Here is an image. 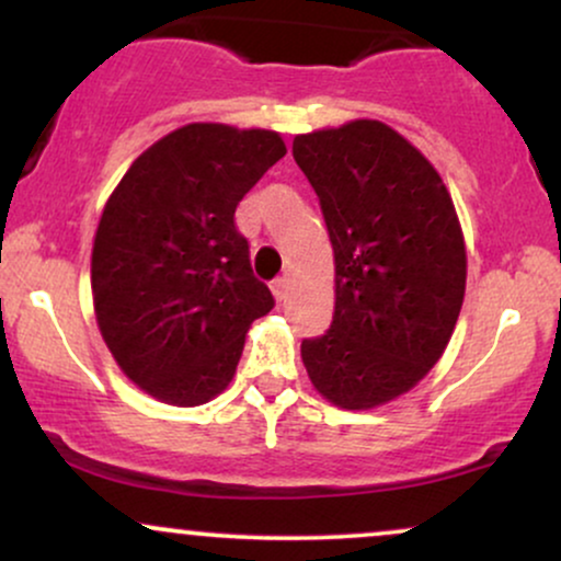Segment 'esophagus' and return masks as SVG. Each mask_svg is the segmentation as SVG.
Segmentation results:
<instances>
[{"mask_svg":"<svg viewBox=\"0 0 561 561\" xmlns=\"http://www.w3.org/2000/svg\"><path fill=\"white\" fill-rule=\"evenodd\" d=\"M272 293H274V300L282 302L287 297V279L285 276H279V279L272 282Z\"/></svg>","mask_w":561,"mask_h":561,"instance_id":"1","label":"esophagus"}]
</instances>
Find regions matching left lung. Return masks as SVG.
<instances>
[{"label": "left lung", "mask_w": 561, "mask_h": 561, "mask_svg": "<svg viewBox=\"0 0 561 561\" xmlns=\"http://www.w3.org/2000/svg\"><path fill=\"white\" fill-rule=\"evenodd\" d=\"M333 248V321L302 365L333 407L399 399L448 346L466 293V243L435 165L388 124L357 118L297 134Z\"/></svg>", "instance_id": "8db88e82"}]
</instances>
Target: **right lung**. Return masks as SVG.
<instances>
[{
	"label": "right lung",
	"instance_id": "obj_1",
	"mask_svg": "<svg viewBox=\"0 0 561 561\" xmlns=\"http://www.w3.org/2000/svg\"><path fill=\"white\" fill-rule=\"evenodd\" d=\"M285 154L276 131L186 124L147 147L105 202L92 308L116 365L152 399L202 407L222 393L251 323L274 308L236 209Z\"/></svg>",
	"mask_w": 561,
	"mask_h": 561
}]
</instances>
